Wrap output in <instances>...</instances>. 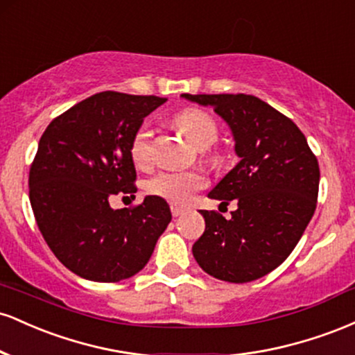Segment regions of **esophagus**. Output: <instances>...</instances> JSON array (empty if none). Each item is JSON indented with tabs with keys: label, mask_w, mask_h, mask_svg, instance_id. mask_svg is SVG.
I'll list each match as a JSON object with an SVG mask.
<instances>
[{
	"label": "esophagus",
	"mask_w": 355,
	"mask_h": 355,
	"mask_svg": "<svg viewBox=\"0 0 355 355\" xmlns=\"http://www.w3.org/2000/svg\"><path fill=\"white\" fill-rule=\"evenodd\" d=\"M170 209H172L173 217H180V215H183L187 210H189V209H187V207L178 205V203H172V205H170Z\"/></svg>",
	"instance_id": "1"
}]
</instances>
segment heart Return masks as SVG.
Returning <instances> with one entry per match:
<instances>
[{
  "label": "heart",
  "instance_id": "1",
  "mask_svg": "<svg viewBox=\"0 0 355 355\" xmlns=\"http://www.w3.org/2000/svg\"><path fill=\"white\" fill-rule=\"evenodd\" d=\"M175 126L191 145L207 148L217 140L218 126L210 113L198 108H187L175 116ZM130 157L133 164L146 166L152 160V132L148 126H141L132 138ZM207 185L205 175L198 170L185 172H162L148 182L150 193L166 198L173 203H187L195 191Z\"/></svg>",
  "mask_w": 355,
  "mask_h": 355
}]
</instances>
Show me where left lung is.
<instances>
[{"instance_id":"8db88e82","label":"left lung","mask_w":355,"mask_h":355,"mask_svg":"<svg viewBox=\"0 0 355 355\" xmlns=\"http://www.w3.org/2000/svg\"><path fill=\"white\" fill-rule=\"evenodd\" d=\"M229 125L239 164L210 190L237 202L227 220L200 210L205 232L191 247L207 274L232 284L267 275L291 255L315 211L319 164L291 118L252 95H182Z\"/></svg>"}]
</instances>
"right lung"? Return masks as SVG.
Here are the masks:
<instances>
[{"instance_id":"obj_1","label":"right lung","mask_w":355,"mask_h":355,"mask_svg":"<svg viewBox=\"0 0 355 355\" xmlns=\"http://www.w3.org/2000/svg\"><path fill=\"white\" fill-rule=\"evenodd\" d=\"M158 96L101 92L48 125L30 170L36 223L56 259L93 282H120L146 266L172 220L168 203L148 195L135 209L110 207L135 193L132 138Z\"/></svg>"}]
</instances>
